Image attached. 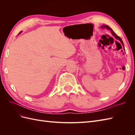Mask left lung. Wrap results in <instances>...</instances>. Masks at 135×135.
<instances>
[{"label":"left lung","mask_w":135,"mask_h":135,"mask_svg":"<svg viewBox=\"0 0 135 135\" xmlns=\"http://www.w3.org/2000/svg\"><path fill=\"white\" fill-rule=\"evenodd\" d=\"M101 28H107V29H108V30H110V32H111V33H112V35L114 36V37L116 39H117L118 40H119V41L122 43V46H123V49H124V50L125 51V50H124V44H123V41H122V39L119 37V36H118V35L115 33V32H114L113 31V30L111 28H110L109 26H108V25H102V26H101Z\"/></svg>","instance_id":"8db88e82"}]
</instances>
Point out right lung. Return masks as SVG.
Wrapping results in <instances>:
<instances>
[{
    "label": "right lung",
    "mask_w": 135,
    "mask_h": 135,
    "mask_svg": "<svg viewBox=\"0 0 135 135\" xmlns=\"http://www.w3.org/2000/svg\"><path fill=\"white\" fill-rule=\"evenodd\" d=\"M21 32H20V33H19V34H20V33H21Z\"/></svg>",
    "instance_id": "obj_1"
}]
</instances>
